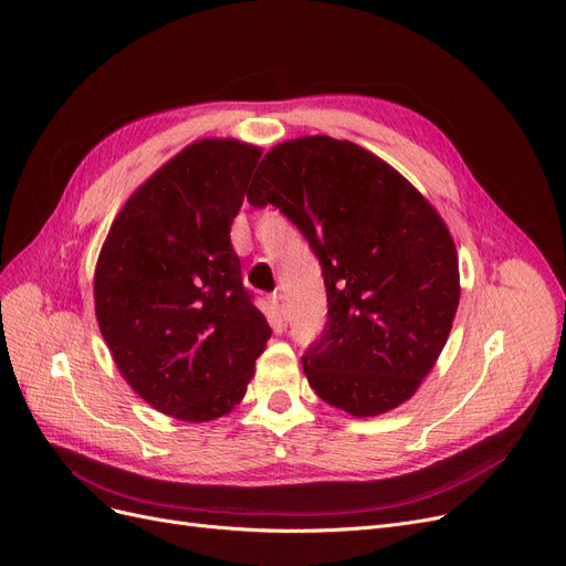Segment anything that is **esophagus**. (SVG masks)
<instances>
[{
    "label": "esophagus",
    "instance_id": "esophagus-1",
    "mask_svg": "<svg viewBox=\"0 0 566 566\" xmlns=\"http://www.w3.org/2000/svg\"><path fill=\"white\" fill-rule=\"evenodd\" d=\"M270 303H273V307H275V312H277V316L282 318V322H286L289 310H286V298L282 296V293H273V298H270Z\"/></svg>",
    "mask_w": 566,
    "mask_h": 566
}]
</instances>
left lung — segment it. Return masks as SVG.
Wrapping results in <instances>:
<instances>
[{
	"instance_id": "obj_1",
	"label": "left lung",
	"mask_w": 566,
	"mask_h": 566,
	"mask_svg": "<svg viewBox=\"0 0 566 566\" xmlns=\"http://www.w3.org/2000/svg\"><path fill=\"white\" fill-rule=\"evenodd\" d=\"M248 201L280 208L322 263L328 322L303 356L316 396L356 419L407 402L444 349L460 303L444 219L396 168L331 136L275 145Z\"/></svg>"
}]
</instances>
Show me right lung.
<instances>
[{"label": "right lung", "mask_w": 566, "mask_h": 566, "mask_svg": "<svg viewBox=\"0 0 566 566\" xmlns=\"http://www.w3.org/2000/svg\"><path fill=\"white\" fill-rule=\"evenodd\" d=\"M261 147L187 145L117 212L94 268V312L119 375L187 423L227 416L270 326L242 286L231 224Z\"/></svg>", "instance_id": "add662e5"}]
</instances>
